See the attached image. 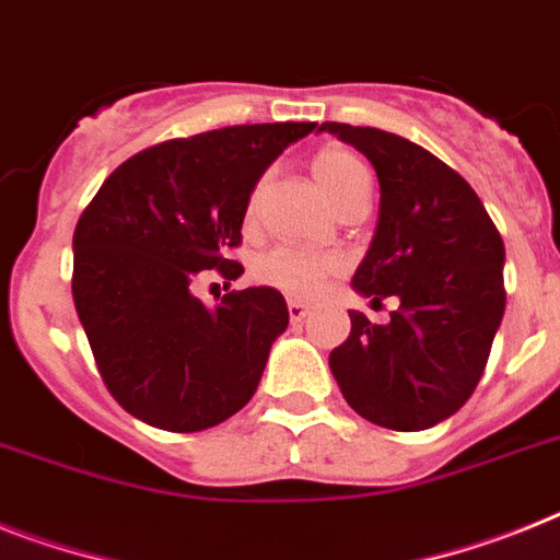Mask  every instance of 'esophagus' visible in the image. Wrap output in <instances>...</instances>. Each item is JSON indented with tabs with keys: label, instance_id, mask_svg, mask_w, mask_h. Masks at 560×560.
Masks as SVG:
<instances>
[{
	"label": "esophagus",
	"instance_id": "esophagus-1",
	"mask_svg": "<svg viewBox=\"0 0 560 560\" xmlns=\"http://www.w3.org/2000/svg\"><path fill=\"white\" fill-rule=\"evenodd\" d=\"M288 313L293 322H302V318H307L310 307L307 302H302V299H288Z\"/></svg>",
	"mask_w": 560,
	"mask_h": 560
}]
</instances>
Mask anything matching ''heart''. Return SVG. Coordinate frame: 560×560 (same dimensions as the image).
<instances>
[{"mask_svg": "<svg viewBox=\"0 0 560 560\" xmlns=\"http://www.w3.org/2000/svg\"><path fill=\"white\" fill-rule=\"evenodd\" d=\"M313 176L318 178V185L330 196L332 205H341L347 196L370 187V173L355 153L345 148H324L318 150L313 162ZM258 205V187L247 201V222H253ZM336 272H341V258L336 253H318L307 250V247H293V244H279L272 250L261 253L253 265V276L261 281L265 288L288 293L293 299H310L324 288V281L332 279Z\"/></svg>", "mask_w": 560, "mask_h": 560, "instance_id": "b5f03b06", "label": "heart"}]
</instances>
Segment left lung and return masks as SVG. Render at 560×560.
<instances>
[{"label": "left lung", "mask_w": 560, "mask_h": 560, "mask_svg": "<svg viewBox=\"0 0 560 560\" xmlns=\"http://www.w3.org/2000/svg\"><path fill=\"white\" fill-rule=\"evenodd\" d=\"M370 159L382 187L378 224L352 288L382 302L387 324L350 313V336L330 370L352 410L373 424L418 432L472 396L504 318V242L467 178L378 128L324 121Z\"/></svg>", "instance_id": "left-lung-1"}]
</instances>
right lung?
I'll list each match as a JSON object with an SVG mask.
<instances>
[{
	"instance_id": "add662e5",
	"label": "right lung",
	"mask_w": 560,
	"mask_h": 560,
	"mask_svg": "<svg viewBox=\"0 0 560 560\" xmlns=\"http://www.w3.org/2000/svg\"><path fill=\"white\" fill-rule=\"evenodd\" d=\"M316 121L233 125L153 144L121 162L79 215L73 304L102 382L139 421L167 432L222 424L256 393L284 295L230 290L215 307L192 295L201 270L224 281L261 173Z\"/></svg>"
}]
</instances>
